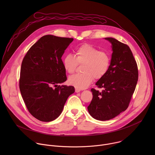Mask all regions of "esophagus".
Masks as SVG:
<instances>
[{
    "instance_id": "1",
    "label": "esophagus",
    "mask_w": 155,
    "mask_h": 155,
    "mask_svg": "<svg viewBox=\"0 0 155 155\" xmlns=\"http://www.w3.org/2000/svg\"><path fill=\"white\" fill-rule=\"evenodd\" d=\"M80 91H81V90L80 89H78V88H75V92L76 93H79Z\"/></svg>"
}]
</instances>
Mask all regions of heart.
Returning <instances> with one entry per match:
<instances>
[{
  "label": "heart",
  "instance_id": "obj_1",
  "mask_svg": "<svg viewBox=\"0 0 155 155\" xmlns=\"http://www.w3.org/2000/svg\"><path fill=\"white\" fill-rule=\"evenodd\" d=\"M75 56L68 54L62 60L64 70L69 74H74L78 64L83 66L82 74H76L69 78L70 84L79 89H84L94 78L100 80L108 72L111 57L108 53L101 51L89 43H84L75 50Z\"/></svg>",
  "mask_w": 155,
  "mask_h": 155
}]
</instances>
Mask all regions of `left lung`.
Returning <instances> with one entry per match:
<instances>
[{
	"mask_svg": "<svg viewBox=\"0 0 155 155\" xmlns=\"http://www.w3.org/2000/svg\"><path fill=\"white\" fill-rule=\"evenodd\" d=\"M112 43L111 64L107 74L96 84L93 99L87 107L92 117L97 120L112 119L127 108L135 91L139 77L137 62L126 44L112 37L105 38Z\"/></svg>",
	"mask_w": 155,
	"mask_h": 155,
	"instance_id": "obj_1",
	"label": "left lung"
}]
</instances>
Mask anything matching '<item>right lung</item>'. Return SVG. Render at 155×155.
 I'll use <instances>...</instances> for the list:
<instances>
[{"mask_svg":"<svg viewBox=\"0 0 155 155\" xmlns=\"http://www.w3.org/2000/svg\"><path fill=\"white\" fill-rule=\"evenodd\" d=\"M73 38L51 35L41 37L30 48L21 64L19 90L29 113L49 122L61 114L72 86L58 85L67 80L61 59Z\"/></svg>","mask_w":155,"mask_h":155,"instance_id":"right-lung-1","label":"right lung"}]
</instances>
